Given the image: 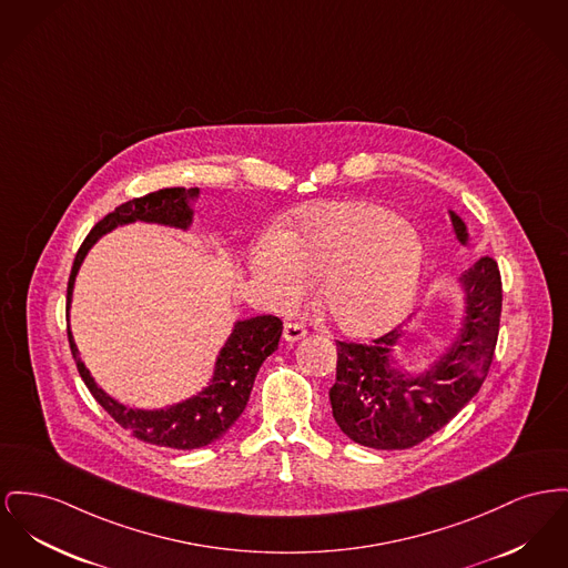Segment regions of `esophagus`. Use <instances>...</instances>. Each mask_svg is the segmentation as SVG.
I'll use <instances>...</instances> for the list:
<instances>
[{
	"label": "esophagus",
	"mask_w": 568,
	"mask_h": 568,
	"mask_svg": "<svg viewBox=\"0 0 568 568\" xmlns=\"http://www.w3.org/2000/svg\"><path fill=\"white\" fill-rule=\"evenodd\" d=\"M283 336H285V341H290V343H296V341H301L306 336V328L301 326V324H285V328H283Z\"/></svg>",
	"instance_id": "obj_1"
}]
</instances>
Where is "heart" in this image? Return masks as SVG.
Wrapping results in <instances>:
<instances>
[{"instance_id":"obj_1","label":"heart","mask_w":568,"mask_h":568,"mask_svg":"<svg viewBox=\"0 0 568 568\" xmlns=\"http://www.w3.org/2000/svg\"><path fill=\"white\" fill-rule=\"evenodd\" d=\"M251 272L274 308L287 311L320 281L317 304L341 333L373 336L409 311L423 274V244L399 216L368 201H331L294 214L266 235Z\"/></svg>"}]
</instances>
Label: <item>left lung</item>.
<instances>
[{
    "label": "left lung",
    "mask_w": 568,
    "mask_h": 568,
    "mask_svg": "<svg viewBox=\"0 0 568 568\" xmlns=\"http://www.w3.org/2000/svg\"><path fill=\"white\" fill-rule=\"evenodd\" d=\"M453 232L466 246L467 227L448 210ZM464 311L459 333L434 365L407 373L395 349L407 331L395 328L373 343L336 341L333 416L341 432L377 450L412 448L448 425L480 390L498 343L501 313L500 270L480 257L459 278Z\"/></svg>",
    "instance_id": "obj_1"
}]
</instances>
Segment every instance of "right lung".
I'll return each mask as SVG.
<instances>
[{"label":"right lung","instance_id":"add662e5","mask_svg":"<svg viewBox=\"0 0 568 568\" xmlns=\"http://www.w3.org/2000/svg\"><path fill=\"white\" fill-rule=\"evenodd\" d=\"M200 197V189H161L145 197L126 201L118 205L111 214L94 225V230L83 240L77 251L74 264L68 278L67 311L72 302V287L77 272L83 264L88 251L101 240L102 235L120 225H129L134 221L168 225L175 230H189L193 225V207L191 203ZM283 333V322L274 315H257L251 320L235 322L234 331L221 347L214 373L210 384L191 399L173 403L161 409H136L120 400L109 397L90 371L81 363L77 343L68 328L70 352L79 368L81 379L101 403L104 412L136 439L165 446L175 450H193L216 442L230 432V427L244 412L257 371L264 365L267 356L278 347V338Z\"/></svg>","mask_w":568,"mask_h":568}]
</instances>
